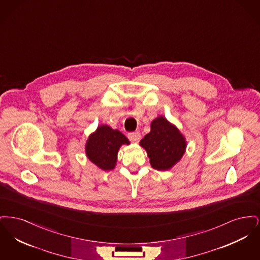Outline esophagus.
Segmentation results:
<instances>
[{
    "label": "esophagus",
    "mask_w": 260,
    "mask_h": 260,
    "mask_svg": "<svg viewBox=\"0 0 260 260\" xmlns=\"http://www.w3.org/2000/svg\"><path fill=\"white\" fill-rule=\"evenodd\" d=\"M140 138H141V136H140V134L137 133V132L128 134V139H129L132 142L137 143V142L140 140Z\"/></svg>",
    "instance_id": "esophagus-1"
}]
</instances>
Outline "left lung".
I'll return each mask as SVG.
<instances>
[{
  "label": "left lung",
  "instance_id": "8db88e82",
  "mask_svg": "<svg viewBox=\"0 0 260 260\" xmlns=\"http://www.w3.org/2000/svg\"><path fill=\"white\" fill-rule=\"evenodd\" d=\"M150 164L157 171H169L185 153L186 141L179 129L159 116L151 123V132L140 140Z\"/></svg>",
  "mask_w": 260,
  "mask_h": 260
}]
</instances>
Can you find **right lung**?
<instances>
[{"label": "right lung", "mask_w": 260, "mask_h": 260, "mask_svg": "<svg viewBox=\"0 0 260 260\" xmlns=\"http://www.w3.org/2000/svg\"><path fill=\"white\" fill-rule=\"evenodd\" d=\"M129 141L118 129H113L107 124H101L88 136L86 144V154L89 161L103 171H111L117 162L118 151Z\"/></svg>", "instance_id": "add662e5"}]
</instances>
